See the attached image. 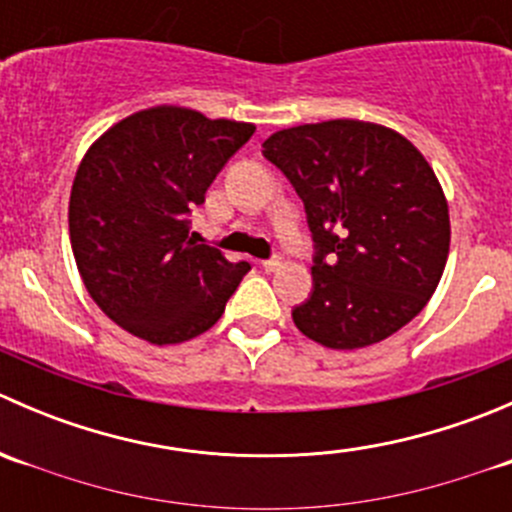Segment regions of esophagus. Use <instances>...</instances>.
Here are the masks:
<instances>
[{"instance_id":"obj_1","label":"esophagus","mask_w":512,"mask_h":512,"mask_svg":"<svg viewBox=\"0 0 512 512\" xmlns=\"http://www.w3.org/2000/svg\"><path fill=\"white\" fill-rule=\"evenodd\" d=\"M282 267L280 257H270V260H262V270L265 272H277Z\"/></svg>"}]
</instances>
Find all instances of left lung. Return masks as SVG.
<instances>
[{
  "instance_id": "left-lung-1",
  "label": "left lung",
  "mask_w": 512,
  "mask_h": 512,
  "mask_svg": "<svg viewBox=\"0 0 512 512\" xmlns=\"http://www.w3.org/2000/svg\"><path fill=\"white\" fill-rule=\"evenodd\" d=\"M262 156L285 173L314 240L312 292L292 309L299 332L361 349L411 322L448 260L446 195L401 133L337 118L277 131Z\"/></svg>"
}]
</instances>
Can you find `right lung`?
Returning a JSON list of instances; mask_svg holds the SVG:
<instances>
[{
  "mask_svg": "<svg viewBox=\"0 0 512 512\" xmlns=\"http://www.w3.org/2000/svg\"><path fill=\"white\" fill-rule=\"evenodd\" d=\"M255 133L180 106L138 111L89 148L69 200L76 267L118 327L158 344L208 332L250 262L190 240V210Z\"/></svg>",
  "mask_w": 512,
  "mask_h": 512,
  "instance_id": "1",
  "label": "right lung"
}]
</instances>
